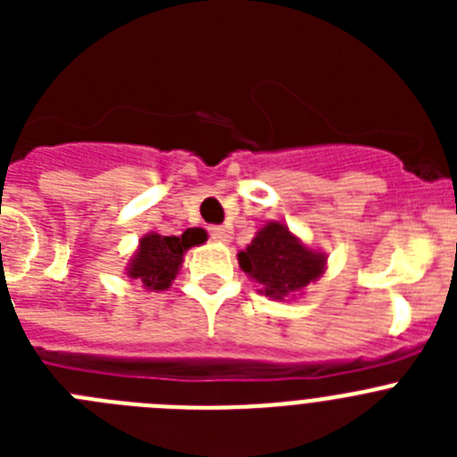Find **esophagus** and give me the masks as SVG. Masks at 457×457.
<instances>
[{
    "label": "esophagus",
    "instance_id": "esophagus-1",
    "mask_svg": "<svg viewBox=\"0 0 457 457\" xmlns=\"http://www.w3.org/2000/svg\"><path fill=\"white\" fill-rule=\"evenodd\" d=\"M210 236H212V240L221 242V245H228V240H231V231L224 228V226H210Z\"/></svg>",
    "mask_w": 457,
    "mask_h": 457
}]
</instances>
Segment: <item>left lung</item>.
<instances>
[{"label":"left lung","mask_w":457,"mask_h":457,"mask_svg":"<svg viewBox=\"0 0 457 457\" xmlns=\"http://www.w3.org/2000/svg\"><path fill=\"white\" fill-rule=\"evenodd\" d=\"M237 265L258 293L270 300H297L327 270V253L311 247L284 220L265 221L247 249L237 252Z\"/></svg>","instance_id":"left-lung-1"}]
</instances>
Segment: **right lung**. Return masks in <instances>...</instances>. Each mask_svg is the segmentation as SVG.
<instances>
[{"instance_id":"1","label":"right lung","mask_w":457,"mask_h":457,"mask_svg":"<svg viewBox=\"0 0 457 457\" xmlns=\"http://www.w3.org/2000/svg\"><path fill=\"white\" fill-rule=\"evenodd\" d=\"M204 228H187L183 236H162L157 231H148L139 237L135 253L128 261L125 274L137 278L144 290L162 293L173 284L176 274L180 272L187 249L204 245Z\"/></svg>"}]
</instances>
